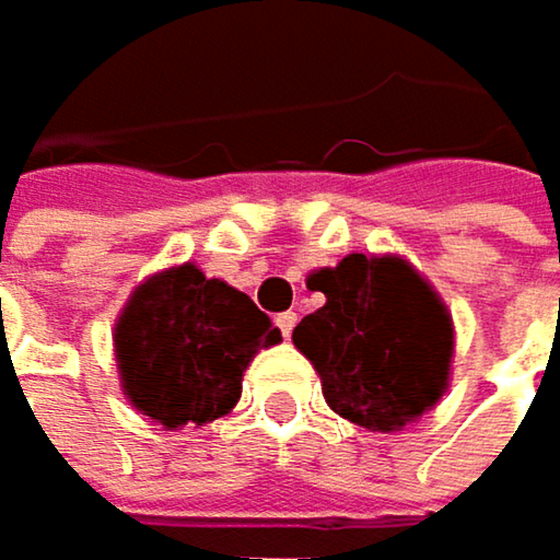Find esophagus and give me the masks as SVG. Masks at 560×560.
Wrapping results in <instances>:
<instances>
[{
    "instance_id": "obj_1",
    "label": "esophagus",
    "mask_w": 560,
    "mask_h": 560,
    "mask_svg": "<svg viewBox=\"0 0 560 560\" xmlns=\"http://www.w3.org/2000/svg\"><path fill=\"white\" fill-rule=\"evenodd\" d=\"M294 324H298V317H294V311H284V314H279V317H276V327H279L281 337H284V340L291 337V330H294Z\"/></svg>"
}]
</instances>
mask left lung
<instances>
[{
  "label": "left lung",
  "instance_id": "left-lung-1",
  "mask_svg": "<svg viewBox=\"0 0 560 560\" xmlns=\"http://www.w3.org/2000/svg\"><path fill=\"white\" fill-rule=\"evenodd\" d=\"M324 307L291 340L320 376L327 405L370 431H401L451 386L454 320L444 298L401 256L350 253L307 276Z\"/></svg>",
  "mask_w": 560,
  "mask_h": 560
}]
</instances>
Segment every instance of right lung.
<instances>
[{
    "mask_svg": "<svg viewBox=\"0 0 560 560\" xmlns=\"http://www.w3.org/2000/svg\"><path fill=\"white\" fill-rule=\"evenodd\" d=\"M279 340L249 294L207 279L194 262L142 281L113 330L122 395L168 431L233 411L253 357Z\"/></svg>",
    "mask_w": 560,
    "mask_h": 560,
    "instance_id": "obj_1",
    "label": "right lung"
}]
</instances>
